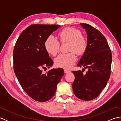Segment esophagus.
Wrapping results in <instances>:
<instances>
[{"mask_svg":"<svg viewBox=\"0 0 121 121\" xmlns=\"http://www.w3.org/2000/svg\"><path fill=\"white\" fill-rule=\"evenodd\" d=\"M65 73H70V71H69V70H65Z\"/></svg>","mask_w":121,"mask_h":121,"instance_id":"obj_1","label":"esophagus"}]
</instances>
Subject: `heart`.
Returning <instances> with one entry per match:
<instances>
[{
	"mask_svg": "<svg viewBox=\"0 0 121 121\" xmlns=\"http://www.w3.org/2000/svg\"><path fill=\"white\" fill-rule=\"evenodd\" d=\"M58 36L60 43H69V51L71 52L60 54L55 59V63L57 67L70 69L76 61L75 53L78 55H82L85 52L87 47L86 39L81 35L80 30L72 27L63 29L59 32ZM44 47L49 55L55 56L59 52L60 43L56 37L50 35L45 41Z\"/></svg>",
	"mask_w": 121,
	"mask_h": 121,
	"instance_id": "heart-1",
	"label": "heart"
}]
</instances>
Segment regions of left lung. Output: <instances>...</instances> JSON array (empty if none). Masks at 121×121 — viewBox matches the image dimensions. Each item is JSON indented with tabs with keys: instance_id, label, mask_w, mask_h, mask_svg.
Listing matches in <instances>:
<instances>
[{
	"instance_id": "left-lung-1",
	"label": "left lung",
	"mask_w": 121,
	"mask_h": 121,
	"mask_svg": "<svg viewBox=\"0 0 121 121\" xmlns=\"http://www.w3.org/2000/svg\"><path fill=\"white\" fill-rule=\"evenodd\" d=\"M80 24L86 32L87 47L78 66L88 71L85 74L81 71H72L75 75L72 88L76 97L89 101L98 96L107 85L111 74L112 53L101 32L88 24Z\"/></svg>"
}]
</instances>
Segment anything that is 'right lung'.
Wrapping results in <instances>:
<instances>
[{"label":"right lung","mask_w":121,"mask_h":121,"mask_svg":"<svg viewBox=\"0 0 121 121\" xmlns=\"http://www.w3.org/2000/svg\"><path fill=\"white\" fill-rule=\"evenodd\" d=\"M60 27L55 24L30 25L22 32L14 46V73L23 89L36 101L45 102L53 97L64 75L61 68L51 69L45 74L42 71L53 64L45 49V41Z\"/></svg>","instance_id":"right-lung-1"}]
</instances>
